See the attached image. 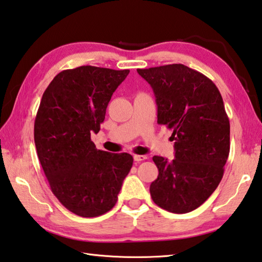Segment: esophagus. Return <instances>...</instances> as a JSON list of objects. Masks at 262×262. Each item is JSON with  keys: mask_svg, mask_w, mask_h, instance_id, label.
Here are the masks:
<instances>
[{"mask_svg": "<svg viewBox=\"0 0 262 262\" xmlns=\"http://www.w3.org/2000/svg\"><path fill=\"white\" fill-rule=\"evenodd\" d=\"M146 159V156L144 155H134V160L137 161V163H140V161H143Z\"/></svg>", "mask_w": 262, "mask_h": 262, "instance_id": "esophagus-1", "label": "esophagus"}]
</instances>
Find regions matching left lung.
<instances>
[{"label": "left lung", "instance_id": "1", "mask_svg": "<svg viewBox=\"0 0 262 262\" xmlns=\"http://www.w3.org/2000/svg\"><path fill=\"white\" fill-rule=\"evenodd\" d=\"M151 85L159 125L173 130L174 159L155 156L159 174L152 201L183 214L196 210L217 188L230 150V125L216 85L183 64L139 69Z\"/></svg>", "mask_w": 262, "mask_h": 262}]
</instances>
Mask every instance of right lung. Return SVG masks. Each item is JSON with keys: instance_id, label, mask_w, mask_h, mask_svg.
<instances>
[{"instance_id": "obj_1", "label": "right lung", "mask_w": 262, "mask_h": 262, "mask_svg": "<svg viewBox=\"0 0 262 262\" xmlns=\"http://www.w3.org/2000/svg\"><path fill=\"white\" fill-rule=\"evenodd\" d=\"M128 73L90 65L65 70L42 96L34 122L37 157L52 193L79 216L110 211L133 166L129 154L97 150L90 140Z\"/></svg>"}]
</instances>
